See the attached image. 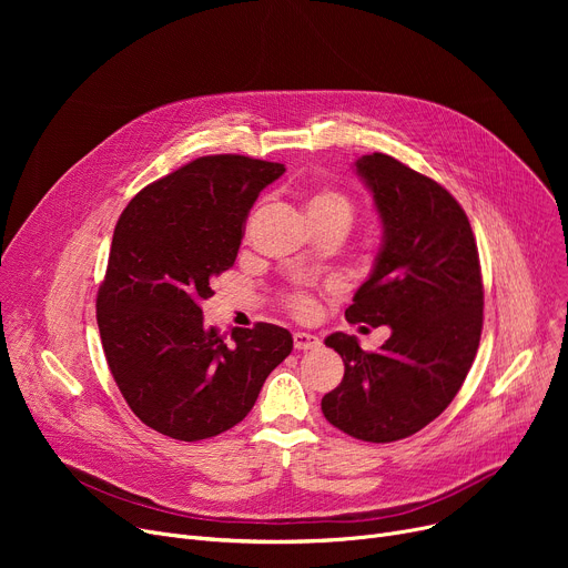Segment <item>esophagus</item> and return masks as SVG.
Here are the masks:
<instances>
[{"mask_svg": "<svg viewBox=\"0 0 568 568\" xmlns=\"http://www.w3.org/2000/svg\"><path fill=\"white\" fill-rule=\"evenodd\" d=\"M294 347L296 349H315L320 347V338L313 336V334H306V332H294Z\"/></svg>", "mask_w": 568, "mask_h": 568, "instance_id": "obj_1", "label": "esophagus"}]
</instances>
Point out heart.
Wrapping results in <instances>:
<instances>
[{"instance_id": "heart-1", "label": "heart", "mask_w": 568, "mask_h": 568, "mask_svg": "<svg viewBox=\"0 0 568 568\" xmlns=\"http://www.w3.org/2000/svg\"><path fill=\"white\" fill-rule=\"evenodd\" d=\"M306 212L308 216H338L343 221H352V202L338 193V191H315L311 193V197L306 200ZM290 306L294 308V313L300 315H308L313 311V302L311 296L304 294V292H296L290 296Z\"/></svg>"}]
</instances>
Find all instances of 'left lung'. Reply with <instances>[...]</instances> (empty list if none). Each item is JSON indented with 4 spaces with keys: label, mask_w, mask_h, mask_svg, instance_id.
I'll use <instances>...</instances> for the list:
<instances>
[{
    "label": "left lung",
    "mask_w": 568,
    "mask_h": 568,
    "mask_svg": "<svg viewBox=\"0 0 568 568\" xmlns=\"http://www.w3.org/2000/svg\"><path fill=\"white\" fill-rule=\"evenodd\" d=\"M354 170L373 193L382 246L345 317L389 324L392 336L377 352L343 332L324 338L345 375L322 412L356 439L396 442L437 419L471 368L484 326L479 251L463 206L430 176L379 152Z\"/></svg>",
    "instance_id": "left-lung-1"
}]
</instances>
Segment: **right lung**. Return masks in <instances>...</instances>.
I'll list each match as a JSON object with an SVG mask.
<instances>
[{
	"instance_id": "obj_1",
	"label": "right lung",
	"mask_w": 568,
	"mask_h": 568,
	"mask_svg": "<svg viewBox=\"0 0 568 568\" xmlns=\"http://www.w3.org/2000/svg\"><path fill=\"white\" fill-rule=\"evenodd\" d=\"M283 172L202 156L142 189L116 221L97 300L101 343L129 407L161 435L197 442L230 430L292 352L283 326L257 322L223 341L200 308L234 264L260 191Z\"/></svg>"
}]
</instances>
